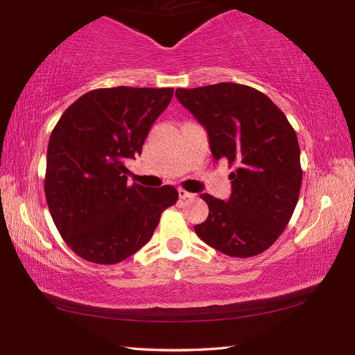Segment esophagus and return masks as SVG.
<instances>
[{
    "mask_svg": "<svg viewBox=\"0 0 355 355\" xmlns=\"http://www.w3.org/2000/svg\"><path fill=\"white\" fill-rule=\"evenodd\" d=\"M178 195H180V198H182V200L193 198V197H195V193H191V192H187V191H184V189H178Z\"/></svg>",
    "mask_w": 355,
    "mask_h": 355,
    "instance_id": "34e87169",
    "label": "esophagus"
}]
</instances>
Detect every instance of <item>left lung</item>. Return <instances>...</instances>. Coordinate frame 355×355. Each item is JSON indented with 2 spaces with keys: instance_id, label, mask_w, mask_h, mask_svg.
<instances>
[{
  "instance_id": "left-lung-1",
  "label": "left lung",
  "mask_w": 355,
  "mask_h": 355,
  "mask_svg": "<svg viewBox=\"0 0 355 355\" xmlns=\"http://www.w3.org/2000/svg\"><path fill=\"white\" fill-rule=\"evenodd\" d=\"M175 96L206 128L215 160L233 168L227 201L201 193L209 216L200 239L233 258H250L275 244L297 205L302 168L296 131L284 112L252 87L221 84L177 88Z\"/></svg>"
}]
</instances>
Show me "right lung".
I'll return each instance as SVG.
<instances>
[{"label":"right lung","mask_w":355,"mask_h":355,"mask_svg":"<svg viewBox=\"0 0 355 355\" xmlns=\"http://www.w3.org/2000/svg\"><path fill=\"white\" fill-rule=\"evenodd\" d=\"M173 88H99L80 96L51 131L45 198L56 229L82 259L122 262L145 245L173 186H128L126 163L141 154Z\"/></svg>","instance_id":"1"}]
</instances>
